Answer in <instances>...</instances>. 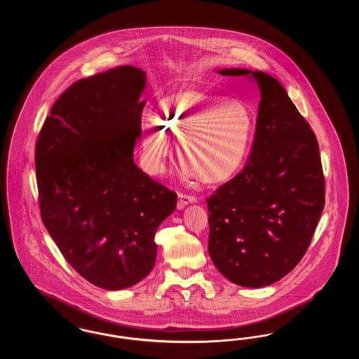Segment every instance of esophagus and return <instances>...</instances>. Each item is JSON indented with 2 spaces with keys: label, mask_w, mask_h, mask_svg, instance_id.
Segmentation results:
<instances>
[{
  "label": "esophagus",
  "mask_w": 359,
  "mask_h": 359,
  "mask_svg": "<svg viewBox=\"0 0 359 359\" xmlns=\"http://www.w3.org/2000/svg\"><path fill=\"white\" fill-rule=\"evenodd\" d=\"M196 198L192 195H186V194H179V201H177V210L184 208L189 203H195Z\"/></svg>",
  "instance_id": "esophagus-1"
}]
</instances>
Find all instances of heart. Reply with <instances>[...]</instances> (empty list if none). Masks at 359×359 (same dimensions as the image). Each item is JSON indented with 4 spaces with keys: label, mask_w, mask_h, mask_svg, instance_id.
Returning a JSON list of instances; mask_svg holds the SVG:
<instances>
[{
    "label": "heart",
    "mask_w": 359,
    "mask_h": 359,
    "mask_svg": "<svg viewBox=\"0 0 359 359\" xmlns=\"http://www.w3.org/2000/svg\"><path fill=\"white\" fill-rule=\"evenodd\" d=\"M253 118L248 107L222 95L180 91L163 98L154 118L141 125V165L152 175L165 170L179 142L180 161L205 184H221L242 168L250 144Z\"/></svg>",
    "instance_id": "1"
}]
</instances>
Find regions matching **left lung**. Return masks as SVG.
Masks as SVG:
<instances>
[{"label":"left lung","instance_id":"8db88e82","mask_svg":"<svg viewBox=\"0 0 359 359\" xmlns=\"http://www.w3.org/2000/svg\"><path fill=\"white\" fill-rule=\"evenodd\" d=\"M261 91L256 135L243 170L207 198L208 253L241 287L271 285L300 262L325 208L315 133L285 88L262 71L224 69Z\"/></svg>","mask_w":359,"mask_h":359}]
</instances>
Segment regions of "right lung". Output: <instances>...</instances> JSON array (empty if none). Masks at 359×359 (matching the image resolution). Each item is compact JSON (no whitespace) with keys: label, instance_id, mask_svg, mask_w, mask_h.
<instances>
[{"label":"right lung","instance_id":"obj_1","mask_svg":"<svg viewBox=\"0 0 359 359\" xmlns=\"http://www.w3.org/2000/svg\"><path fill=\"white\" fill-rule=\"evenodd\" d=\"M145 79L121 66L72 83L36 142L43 223L69 265L103 290L149 274L156 230L176 208V194L133 160Z\"/></svg>","mask_w":359,"mask_h":359}]
</instances>
